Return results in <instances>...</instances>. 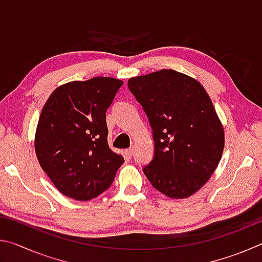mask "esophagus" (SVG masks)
Returning <instances> with one entry per match:
<instances>
[{
	"instance_id": "34e87169",
	"label": "esophagus",
	"mask_w": 262,
	"mask_h": 262,
	"mask_svg": "<svg viewBox=\"0 0 262 262\" xmlns=\"http://www.w3.org/2000/svg\"><path fill=\"white\" fill-rule=\"evenodd\" d=\"M126 155L128 157H132L133 154H134V148H129V149H126Z\"/></svg>"
}]
</instances>
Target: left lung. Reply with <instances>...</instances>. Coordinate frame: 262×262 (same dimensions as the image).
<instances>
[{
	"label": "left lung",
	"instance_id": "1",
	"mask_svg": "<svg viewBox=\"0 0 262 262\" xmlns=\"http://www.w3.org/2000/svg\"><path fill=\"white\" fill-rule=\"evenodd\" d=\"M154 130L155 155L143 172L170 199L196 193L214 173L224 149V128L196 79L163 69L128 79Z\"/></svg>",
	"mask_w": 262,
	"mask_h": 262
}]
</instances>
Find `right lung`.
I'll return each instance as SVG.
<instances>
[{
    "label": "right lung",
    "mask_w": 262,
    "mask_h": 262,
    "mask_svg": "<svg viewBox=\"0 0 262 262\" xmlns=\"http://www.w3.org/2000/svg\"><path fill=\"white\" fill-rule=\"evenodd\" d=\"M123 84L94 77L57 86L48 97L34 136L38 162L59 192L91 200L113 183L125 159L108 147L106 111Z\"/></svg>",
    "instance_id": "add662e5"
}]
</instances>
